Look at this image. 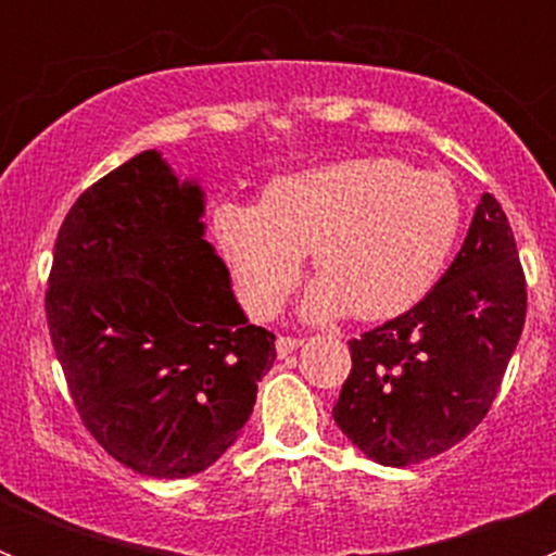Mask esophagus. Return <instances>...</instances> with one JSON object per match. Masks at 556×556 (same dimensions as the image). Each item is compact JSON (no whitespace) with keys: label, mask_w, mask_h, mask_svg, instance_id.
<instances>
[{"label":"esophagus","mask_w":556,"mask_h":556,"mask_svg":"<svg viewBox=\"0 0 556 556\" xmlns=\"http://www.w3.org/2000/svg\"><path fill=\"white\" fill-rule=\"evenodd\" d=\"M303 345V339L298 337H278L275 339V351H278V356H289L292 351H298V348Z\"/></svg>","instance_id":"obj_1"}]
</instances>
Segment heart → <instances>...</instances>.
Returning <instances> with one entry per match:
<instances>
[{
	"label": "heart",
	"instance_id": "obj_1",
	"mask_svg": "<svg viewBox=\"0 0 556 556\" xmlns=\"http://www.w3.org/2000/svg\"><path fill=\"white\" fill-rule=\"evenodd\" d=\"M211 230L253 314L269 317L298 283L308 248L320 275L303 314L362 320L404 314L434 289L462 230V198L443 172L367 155L275 178L262 203L225 200Z\"/></svg>",
	"mask_w": 556,
	"mask_h": 556
}]
</instances>
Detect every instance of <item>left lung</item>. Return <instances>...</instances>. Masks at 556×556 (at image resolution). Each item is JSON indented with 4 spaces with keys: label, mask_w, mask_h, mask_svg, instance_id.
<instances>
[{
    "label": "left lung",
    "mask_w": 556,
    "mask_h": 556,
    "mask_svg": "<svg viewBox=\"0 0 556 556\" xmlns=\"http://www.w3.org/2000/svg\"><path fill=\"white\" fill-rule=\"evenodd\" d=\"M527 320L513 228L481 194L462 250L424 301L351 339L333 420L378 465L406 468L462 443L484 420Z\"/></svg>",
    "instance_id": "8db88e82"
}]
</instances>
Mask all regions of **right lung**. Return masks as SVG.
<instances>
[{
  "label": "right lung",
  "mask_w": 556,
  "mask_h": 556,
  "mask_svg": "<svg viewBox=\"0 0 556 556\" xmlns=\"http://www.w3.org/2000/svg\"><path fill=\"white\" fill-rule=\"evenodd\" d=\"M203 211L194 180L139 152L68 208L49 273V337L83 426L155 479L211 468L275 362V333L236 303Z\"/></svg>",
  "instance_id": "1"
}]
</instances>
